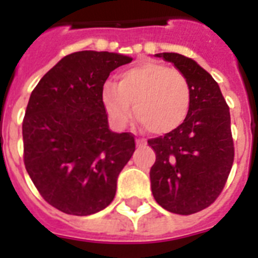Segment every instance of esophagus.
Here are the masks:
<instances>
[{
    "label": "esophagus",
    "mask_w": 258,
    "mask_h": 258,
    "mask_svg": "<svg viewBox=\"0 0 258 258\" xmlns=\"http://www.w3.org/2000/svg\"><path fill=\"white\" fill-rule=\"evenodd\" d=\"M145 145H146L145 139H141V138H138V139H137V146H139V147H141V146H145Z\"/></svg>",
    "instance_id": "1"
}]
</instances>
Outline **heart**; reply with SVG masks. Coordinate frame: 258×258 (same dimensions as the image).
I'll use <instances>...</instances> for the list:
<instances>
[{
  "mask_svg": "<svg viewBox=\"0 0 258 258\" xmlns=\"http://www.w3.org/2000/svg\"><path fill=\"white\" fill-rule=\"evenodd\" d=\"M101 100L109 119L124 127L135 116L153 134L170 133L187 117L191 88L180 71L161 62H142L119 75V82L105 83Z\"/></svg>",
  "mask_w": 258,
  "mask_h": 258,
  "instance_id": "b5f03b06",
  "label": "heart"
}]
</instances>
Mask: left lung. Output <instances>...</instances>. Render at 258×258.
Here are the masks:
<instances>
[{
  "label": "left lung",
  "mask_w": 258,
  "mask_h": 258,
  "mask_svg": "<svg viewBox=\"0 0 258 258\" xmlns=\"http://www.w3.org/2000/svg\"><path fill=\"white\" fill-rule=\"evenodd\" d=\"M188 80L191 105L179 127L149 139L157 154L150 170L153 196L162 208L188 216L204 210L224 190L234 161L230 112L212 75L179 53H158Z\"/></svg>",
  "instance_id": "left-lung-1"
}]
</instances>
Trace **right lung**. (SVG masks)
I'll return each mask as SVG.
<instances>
[{"label":"right lung","instance_id":"obj_1","mask_svg":"<svg viewBox=\"0 0 258 258\" xmlns=\"http://www.w3.org/2000/svg\"><path fill=\"white\" fill-rule=\"evenodd\" d=\"M124 54L82 50L61 58L32 91L22 120L24 163L41 197L72 216L107 208L135 151L131 133H112L101 100Z\"/></svg>","mask_w":258,"mask_h":258}]
</instances>
